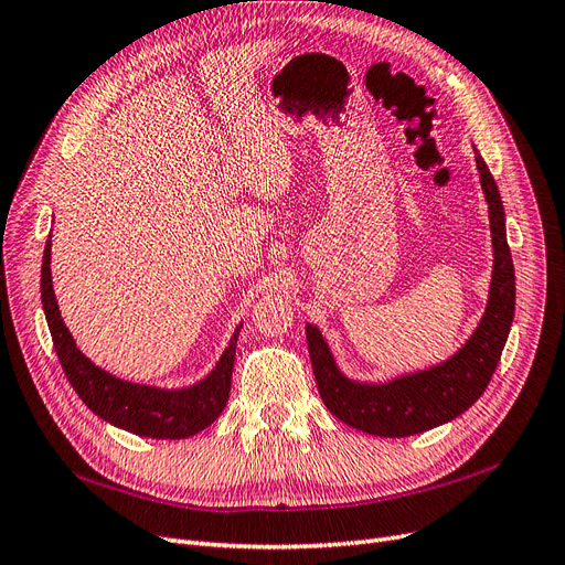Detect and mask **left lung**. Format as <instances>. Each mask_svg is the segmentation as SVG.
Returning a JSON list of instances; mask_svg holds the SVG:
<instances>
[{
    "instance_id": "8db88e82",
    "label": "left lung",
    "mask_w": 565,
    "mask_h": 565,
    "mask_svg": "<svg viewBox=\"0 0 565 565\" xmlns=\"http://www.w3.org/2000/svg\"><path fill=\"white\" fill-rule=\"evenodd\" d=\"M475 160L479 183L489 202L493 277L484 317L463 349H458L443 365L405 374L388 384H359L344 377L321 332L307 326V349L321 401L351 428L380 437H407L430 430L475 405L493 377L514 319V265L498 185L482 156Z\"/></svg>"
}]
</instances>
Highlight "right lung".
Listing matches in <instances>:
<instances>
[{
  "mask_svg": "<svg viewBox=\"0 0 565 565\" xmlns=\"http://www.w3.org/2000/svg\"><path fill=\"white\" fill-rule=\"evenodd\" d=\"M41 305L49 321L57 361L65 370V377L78 393V398L88 405L104 422L135 435L156 437V440H181L191 437L216 422L223 412L230 384H233V365L239 328L230 338L227 349L218 365L206 380L191 388L160 391L153 386H141L111 377L109 372L93 365L76 349L67 326L60 319V309L51 281V239L41 260Z\"/></svg>",
  "mask_w": 565,
  "mask_h": 565,
  "instance_id": "obj_1",
  "label": "right lung"
}]
</instances>
